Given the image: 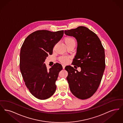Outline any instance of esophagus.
Listing matches in <instances>:
<instances>
[{
    "label": "esophagus",
    "mask_w": 123,
    "mask_h": 123,
    "mask_svg": "<svg viewBox=\"0 0 123 123\" xmlns=\"http://www.w3.org/2000/svg\"><path fill=\"white\" fill-rule=\"evenodd\" d=\"M62 67H63V69H64V68H65V65H64V64H63V65H62Z\"/></svg>",
    "instance_id": "34e87169"
}]
</instances>
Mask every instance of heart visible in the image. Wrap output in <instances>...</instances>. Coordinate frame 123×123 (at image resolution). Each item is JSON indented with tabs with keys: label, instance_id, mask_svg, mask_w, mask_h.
<instances>
[{
	"label": "heart",
	"instance_id": "b5f03b06",
	"mask_svg": "<svg viewBox=\"0 0 123 123\" xmlns=\"http://www.w3.org/2000/svg\"><path fill=\"white\" fill-rule=\"evenodd\" d=\"M65 44L67 46L71 45V44H76V41L71 36H67L65 37L64 40ZM70 59V57L65 56H62L59 57V61L63 63V64H66Z\"/></svg>",
	"mask_w": 123,
	"mask_h": 123
}]
</instances>
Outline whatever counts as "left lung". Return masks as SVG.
Masks as SVG:
<instances>
[{
    "instance_id": "8db88e82",
    "label": "left lung",
    "mask_w": 123,
    "mask_h": 123,
    "mask_svg": "<svg viewBox=\"0 0 123 123\" xmlns=\"http://www.w3.org/2000/svg\"><path fill=\"white\" fill-rule=\"evenodd\" d=\"M66 35L75 37L76 55L72 64L80 67V72L70 65L65 67L70 91L78 99L91 97L99 87L105 69L104 48L99 37L84 26L65 30Z\"/></svg>"
}]
</instances>
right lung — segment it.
I'll return each mask as SVG.
<instances>
[{
	"instance_id": "1",
	"label": "right lung",
	"mask_w": 123,
	"mask_h": 123,
	"mask_svg": "<svg viewBox=\"0 0 123 123\" xmlns=\"http://www.w3.org/2000/svg\"><path fill=\"white\" fill-rule=\"evenodd\" d=\"M64 31H36L27 36L21 47L20 71L27 88L38 99L50 98L56 89L55 82L62 66L57 63L48 70L44 62L49 54H52L53 48L62 38Z\"/></svg>"
}]
</instances>
